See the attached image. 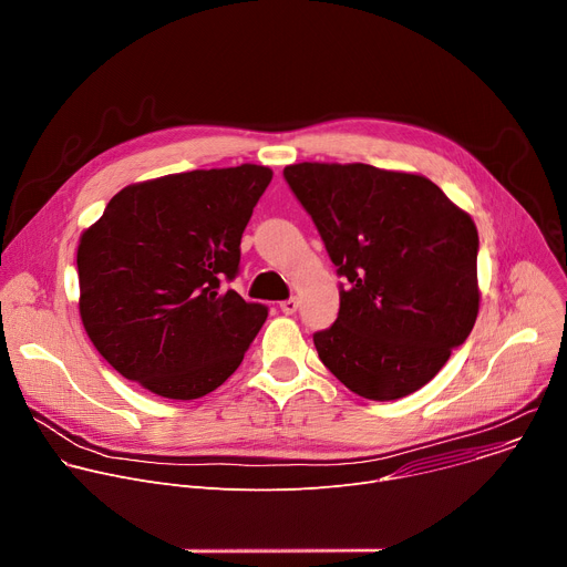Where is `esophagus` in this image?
I'll return each instance as SVG.
<instances>
[{"label":"esophagus","mask_w":567,"mask_h":567,"mask_svg":"<svg viewBox=\"0 0 567 567\" xmlns=\"http://www.w3.org/2000/svg\"><path fill=\"white\" fill-rule=\"evenodd\" d=\"M280 309H282V313H287V316H291V313H296V309H298V300H296V298H289V300H282V302H280Z\"/></svg>","instance_id":"34e87169"}]
</instances>
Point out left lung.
Here are the masks:
<instances>
[{"label": "left lung", "mask_w": 567, "mask_h": 567, "mask_svg": "<svg viewBox=\"0 0 567 567\" xmlns=\"http://www.w3.org/2000/svg\"><path fill=\"white\" fill-rule=\"evenodd\" d=\"M282 175L343 278L334 326L313 334L322 365L372 401L420 390L477 318L473 219L422 175L309 161Z\"/></svg>", "instance_id": "8db88e82"}]
</instances>
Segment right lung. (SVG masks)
I'll list each match as a JSON object with an SVG mask.
<instances>
[{
	"instance_id": "add662e5",
	"label": "right lung",
	"mask_w": 567,
	"mask_h": 567,
	"mask_svg": "<svg viewBox=\"0 0 567 567\" xmlns=\"http://www.w3.org/2000/svg\"><path fill=\"white\" fill-rule=\"evenodd\" d=\"M271 177L241 164L132 184L80 235V318L116 372L188 401L237 370L269 309L219 285Z\"/></svg>"
}]
</instances>
